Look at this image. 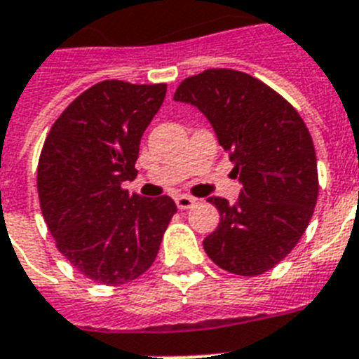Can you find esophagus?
<instances>
[{"mask_svg": "<svg viewBox=\"0 0 359 359\" xmlns=\"http://www.w3.org/2000/svg\"><path fill=\"white\" fill-rule=\"evenodd\" d=\"M175 203H177V208L179 210H189V208L195 206V201L194 197H188V195H179V197L175 198Z\"/></svg>", "mask_w": 359, "mask_h": 359, "instance_id": "1", "label": "esophagus"}]
</instances>
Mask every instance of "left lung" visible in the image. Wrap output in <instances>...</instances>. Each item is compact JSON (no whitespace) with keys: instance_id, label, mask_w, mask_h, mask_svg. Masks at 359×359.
I'll return each instance as SVG.
<instances>
[{"instance_id":"8db88e82","label":"left lung","mask_w":359,"mask_h":359,"mask_svg":"<svg viewBox=\"0 0 359 359\" xmlns=\"http://www.w3.org/2000/svg\"><path fill=\"white\" fill-rule=\"evenodd\" d=\"M173 100L206 116L243 186L236 204L208 198L221 221L203 241L206 254L237 276L268 272L297 245L318 201V162L305 122L272 87L233 69L186 78Z\"/></svg>"}]
</instances>
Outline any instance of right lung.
<instances>
[{"label": "right lung", "mask_w": 359, "mask_h": 359, "mask_svg": "<svg viewBox=\"0 0 359 359\" xmlns=\"http://www.w3.org/2000/svg\"><path fill=\"white\" fill-rule=\"evenodd\" d=\"M164 96L165 83L105 80L71 102L45 138L38 195L47 228L69 263L102 285L142 276L177 212L168 195L122 188L137 177L140 138Z\"/></svg>", "instance_id": "right-lung-1"}]
</instances>
